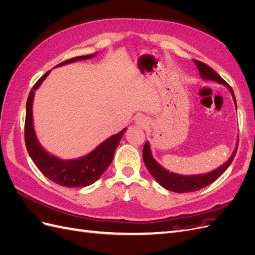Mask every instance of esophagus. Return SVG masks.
<instances>
[{"mask_svg": "<svg viewBox=\"0 0 255 255\" xmlns=\"http://www.w3.org/2000/svg\"><path fill=\"white\" fill-rule=\"evenodd\" d=\"M136 125L141 127V128H144L148 126V120H146V118H144V117H138L136 119Z\"/></svg>", "mask_w": 255, "mask_h": 255, "instance_id": "34e87169", "label": "esophagus"}]
</instances>
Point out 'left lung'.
<instances>
[{
    "mask_svg": "<svg viewBox=\"0 0 255 255\" xmlns=\"http://www.w3.org/2000/svg\"><path fill=\"white\" fill-rule=\"evenodd\" d=\"M194 63L196 64L202 79L215 81L222 85H226V86L229 88V90L231 91V94H232L234 103L236 106V99L234 96V91L232 88H231L230 85L223 80L217 72H215L210 66H207L206 64L195 59H194ZM236 151H237V145L235 148V151L232 154V156H231L225 164L221 165L219 168L215 169V170L211 172L205 173V174H198V175H182V174L169 172L168 170H166V169L161 167L157 161L153 158L149 141H146L144 143L142 156H143L145 167L148 168V170L150 171L152 176L156 180V182L159 185H161V186L168 190L183 194V192H191V191H197V190L202 189L205 186H207V185H210L214 181L217 180L218 177L227 170V168L233 161Z\"/></svg>",
    "mask_w": 255,
    "mask_h": 255,
    "instance_id": "1",
    "label": "left lung"
}]
</instances>
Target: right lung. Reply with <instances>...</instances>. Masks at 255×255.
Returning a JSON list of instances; mask_svg holds the SVG:
<instances>
[{
  "label": "right lung",
  "instance_id": "add662e5",
  "mask_svg": "<svg viewBox=\"0 0 255 255\" xmlns=\"http://www.w3.org/2000/svg\"><path fill=\"white\" fill-rule=\"evenodd\" d=\"M97 55V53L90 55L78 56L71 59L63 61L59 66H64L78 60H85L92 58ZM51 72L48 71L37 81L30 90L27 101H26V116H25V127H24V138L25 145L30 158L34 160L39 170L52 182L56 183L60 186L65 187H85L94 184L100 179V176L106 170L112 163L114 154L117 146L119 145L122 135L125 134L126 128H123L120 133L111 136L105 141L100 143L97 148L87 154L86 156L76 159H60L52 155L45 151L37 139V136L33 125V101L35 90L39 88L42 82L47 79Z\"/></svg>",
  "mask_w": 255,
  "mask_h": 255
}]
</instances>
